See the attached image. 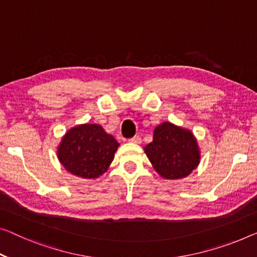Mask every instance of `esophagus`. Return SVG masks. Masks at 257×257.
<instances>
[{"label":"esophagus","mask_w":257,"mask_h":257,"mask_svg":"<svg viewBox=\"0 0 257 257\" xmlns=\"http://www.w3.org/2000/svg\"><path fill=\"white\" fill-rule=\"evenodd\" d=\"M130 142H132V143H135V144H141V142H142V140H141V137L139 136V135H136V136H134V137H132V139L129 140Z\"/></svg>","instance_id":"esophagus-1"}]
</instances>
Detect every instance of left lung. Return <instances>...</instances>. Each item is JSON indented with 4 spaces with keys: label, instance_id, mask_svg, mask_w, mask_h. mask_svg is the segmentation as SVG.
Instances as JSON below:
<instances>
[{
    "label": "left lung",
    "instance_id": "8db88e82",
    "mask_svg": "<svg viewBox=\"0 0 257 257\" xmlns=\"http://www.w3.org/2000/svg\"><path fill=\"white\" fill-rule=\"evenodd\" d=\"M149 160L163 178H186L200 163V150L189 130L164 122L155 129L153 141L144 148Z\"/></svg>",
    "mask_w": 257,
    "mask_h": 257
}]
</instances>
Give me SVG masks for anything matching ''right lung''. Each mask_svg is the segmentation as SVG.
<instances>
[{
  "mask_svg": "<svg viewBox=\"0 0 257 257\" xmlns=\"http://www.w3.org/2000/svg\"><path fill=\"white\" fill-rule=\"evenodd\" d=\"M118 145L101 125L80 124L64 135L57 148V157L71 174L95 179L107 171Z\"/></svg>",
  "mask_w": 257,
  "mask_h": 257,
  "instance_id": "obj_1",
  "label": "right lung"
}]
</instances>
